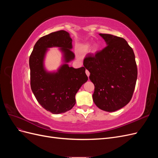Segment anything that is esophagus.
Returning a JSON list of instances; mask_svg holds the SVG:
<instances>
[{
	"instance_id": "obj_1",
	"label": "esophagus",
	"mask_w": 158,
	"mask_h": 158,
	"mask_svg": "<svg viewBox=\"0 0 158 158\" xmlns=\"http://www.w3.org/2000/svg\"><path fill=\"white\" fill-rule=\"evenodd\" d=\"M85 74H86V75L88 76H89V72L88 70H85Z\"/></svg>"
}]
</instances>
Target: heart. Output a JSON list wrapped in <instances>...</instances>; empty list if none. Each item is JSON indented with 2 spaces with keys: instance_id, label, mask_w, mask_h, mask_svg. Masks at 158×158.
I'll use <instances>...</instances> for the list:
<instances>
[{
  "instance_id": "heart-1",
  "label": "heart",
  "mask_w": 158,
  "mask_h": 158,
  "mask_svg": "<svg viewBox=\"0 0 158 158\" xmlns=\"http://www.w3.org/2000/svg\"><path fill=\"white\" fill-rule=\"evenodd\" d=\"M88 49V45H84L82 47H81V50H82V51H85V50H87ZM96 49H97V46L95 45L94 47V50L95 51V50H96Z\"/></svg>"
}]
</instances>
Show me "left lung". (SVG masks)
Instances as JSON below:
<instances>
[{
    "label": "left lung",
    "instance_id": "8db88e82",
    "mask_svg": "<svg viewBox=\"0 0 158 158\" xmlns=\"http://www.w3.org/2000/svg\"><path fill=\"white\" fill-rule=\"evenodd\" d=\"M107 46L95 54L89 52L84 59L94 84L93 100L100 109L113 112L131 100L138 70L132 47L122 37L99 33Z\"/></svg>",
    "mask_w": 158,
    "mask_h": 158
}]
</instances>
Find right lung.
<instances>
[{
	"mask_svg": "<svg viewBox=\"0 0 158 158\" xmlns=\"http://www.w3.org/2000/svg\"><path fill=\"white\" fill-rule=\"evenodd\" d=\"M73 40L69 33L60 30L41 37L33 47L30 56V85L32 92L41 106L53 114L69 111L76 103L75 95L88 80L84 66H61L56 73H48L44 68V59L47 48L61 47L66 62L74 58L72 49Z\"/></svg>",
	"mask_w": 158,
	"mask_h": 158,
	"instance_id": "right-lung-1",
	"label": "right lung"
}]
</instances>
